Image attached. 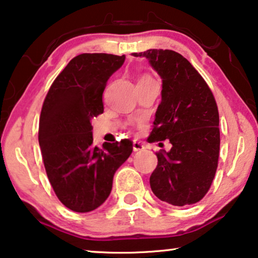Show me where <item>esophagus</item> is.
I'll list each match as a JSON object with an SVG mask.
<instances>
[{"label": "esophagus", "mask_w": 258, "mask_h": 258, "mask_svg": "<svg viewBox=\"0 0 258 258\" xmlns=\"http://www.w3.org/2000/svg\"><path fill=\"white\" fill-rule=\"evenodd\" d=\"M133 149H134V151H141V150L146 149V147H144L143 144L141 143V142H137V141H134V143H133Z\"/></svg>", "instance_id": "obj_1"}]
</instances>
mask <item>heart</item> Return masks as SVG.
I'll use <instances>...</instances> for the list:
<instances>
[{
    "mask_svg": "<svg viewBox=\"0 0 258 258\" xmlns=\"http://www.w3.org/2000/svg\"><path fill=\"white\" fill-rule=\"evenodd\" d=\"M146 77H147V76H146Z\"/></svg>",
    "mask_w": 258,
    "mask_h": 258,
    "instance_id": "b5f03b06",
    "label": "heart"
}]
</instances>
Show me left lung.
<instances>
[{
  "mask_svg": "<svg viewBox=\"0 0 258 258\" xmlns=\"http://www.w3.org/2000/svg\"><path fill=\"white\" fill-rule=\"evenodd\" d=\"M132 55L149 59L162 79V101L148 141L169 140L172 144L170 151L156 154L151 190L172 206L197 203L213 183L220 155V116L214 95L178 52L149 49Z\"/></svg>",
  "mask_w": 258,
  "mask_h": 258,
  "instance_id": "1",
  "label": "left lung"
}]
</instances>
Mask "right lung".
Returning a JSON list of instances; mask_svg holds the SVG:
<instances>
[{"label":"right lung","mask_w":258,"mask_h":258,"mask_svg":"<svg viewBox=\"0 0 258 258\" xmlns=\"http://www.w3.org/2000/svg\"><path fill=\"white\" fill-rule=\"evenodd\" d=\"M125 56L81 54L56 77L42 105L38 143L49 182L58 200L89 213L110 195L112 178L133 153L129 140L93 144L91 119L103 112L102 95Z\"/></svg>","instance_id":"1"}]
</instances>
